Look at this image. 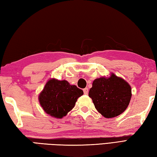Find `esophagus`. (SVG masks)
Wrapping results in <instances>:
<instances>
[{"label":"esophagus","instance_id":"34e87169","mask_svg":"<svg viewBox=\"0 0 157 157\" xmlns=\"http://www.w3.org/2000/svg\"><path fill=\"white\" fill-rule=\"evenodd\" d=\"M88 91H89V90H88V88H85V89H83V92H84V94H85V95H87V94H88Z\"/></svg>","mask_w":157,"mask_h":157}]
</instances>
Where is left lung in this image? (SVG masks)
Returning a JSON list of instances; mask_svg holds the SVG:
<instances>
[{
	"mask_svg": "<svg viewBox=\"0 0 157 157\" xmlns=\"http://www.w3.org/2000/svg\"><path fill=\"white\" fill-rule=\"evenodd\" d=\"M89 96L100 114L112 118L122 114L128 107L132 96L131 87L124 79L111 73L109 77L94 80Z\"/></svg>",
	"mask_w": 157,
	"mask_h": 157,
	"instance_id": "obj_1",
	"label": "left lung"
}]
</instances>
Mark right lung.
Returning <instances> with one entry per match:
<instances>
[{
    "label": "right lung",
    "instance_id": "right-lung-1",
    "mask_svg": "<svg viewBox=\"0 0 157 157\" xmlns=\"http://www.w3.org/2000/svg\"><path fill=\"white\" fill-rule=\"evenodd\" d=\"M83 91L66 80L49 79L38 96L40 104L46 113L55 118L63 117L75 106Z\"/></svg>",
    "mask_w": 157,
    "mask_h": 157
}]
</instances>
